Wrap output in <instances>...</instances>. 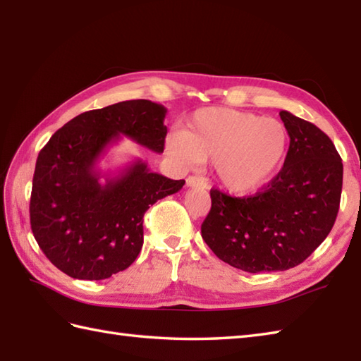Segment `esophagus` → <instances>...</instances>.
Wrapping results in <instances>:
<instances>
[{"mask_svg":"<svg viewBox=\"0 0 361 361\" xmlns=\"http://www.w3.org/2000/svg\"><path fill=\"white\" fill-rule=\"evenodd\" d=\"M186 185H188V188H200V189L208 188V183H206L203 176H194V175L188 176Z\"/></svg>","mask_w":361,"mask_h":361,"instance_id":"esophagus-1","label":"esophagus"}]
</instances>
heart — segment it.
<instances>
[{"mask_svg": "<svg viewBox=\"0 0 361 361\" xmlns=\"http://www.w3.org/2000/svg\"><path fill=\"white\" fill-rule=\"evenodd\" d=\"M288 144V130L278 119L212 106L195 111L185 132L169 136L166 150L183 166L214 163L221 186L248 194L274 178Z\"/></svg>", "mask_w": 361, "mask_h": 361, "instance_id": "b5f03b06", "label": "heart"}]
</instances>
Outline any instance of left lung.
Masks as SVG:
<instances>
[{"mask_svg":"<svg viewBox=\"0 0 361 361\" xmlns=\"http://www.w3.org/2000/svg\"><path fill=\"white\" fill-rule=\"evenodd\" d=\"M279 116L290 147L279 173L251 197L211 189L202 237L219 259L248 273L283 271L304 262L331 233L340 209L343 163L312 122Z\"/></svg>","mask_w":361,"mask_h":361,"instance_id":"left-lung-1","label":"left lung"}]
</instances>
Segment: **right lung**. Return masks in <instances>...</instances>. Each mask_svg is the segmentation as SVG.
I'll return each mask as SVG.
<instances>
[{
    "label": "right lung",
    "mask_w": 361,
    "mask_h": 361,
    "mask_svg": "<svg viewBox=\"0 0 361 361\" xmlns=\"http://www.w3.org/2000/svg\"><path fill=\"white\" fill-rule=\"evenodd\" d=\"M166 113L163 105L145 99L85 111L59 128L38 153L30 228L60 271L101 281L135 262L144 242L145 211L178 192L185 180L150 172L141 159L116 176L102 173L97 163L121 135L163 153Z\"/></svg>",
    "instance_id": "right-lung-1"
}]
</instances>
